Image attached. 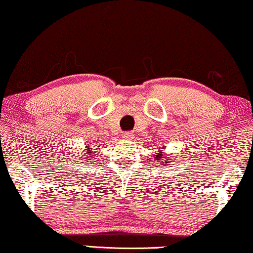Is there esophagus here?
<instances>
[{"label": "esophagus", "mask_w": 253, "mask_h": 253, "mask_svg": "<svg viewBox=\"0 0 253 253\" xmlns=\"http://www.w3.org/2000/svg\"><path fill=\"white\" fill-rule=\"evenodd\" d=\"M122 135H123V138L127 139V140H130V139L133 138V133L132 132H124Z\"/></svg>", "instance_id": "34e87169"}]
</instances>
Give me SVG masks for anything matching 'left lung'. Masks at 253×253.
Returning a JSON list of instances; mask_svg holds the SVG:
<instances>
[{"label":"left lung","instance_id":"8db88e82","mask_svg":"<svg viewBox=\"0 0 253 253\" xmlns=\"http://www.w3.org/2000/svg\"><path fill=\"white\" fill-rule=\"evenodd\" d=\"M164 158L163 157V154L162 153H156V155H155V159H157V161H159V162H163L162 160ZM163 163H166V166L168 163H169V161H168L167 159H165V162ZM162 166H164V164H162Z\"/></svg>","mask_w":253,"mask_h":253}]
</instances>
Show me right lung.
Wrapping results in <instances>:
<instances>
[{
    "instance_id": "1",
    "label": "right lung",
    "mask_w": 253,
    "mask_h": 253,
    "mask_svg": "<svg viewBox=\"0 0 253 253\" xmlns=\"http://www.w3.org/2000/svg\"><path fill=\"white\" fill-rule=\"evenodd\" d=\"M86 151H87V154H89V155L91 154V152H93V151H91V148H87ZM84 154H86V153H84Z\"/></svg>"
}]
</instances>
